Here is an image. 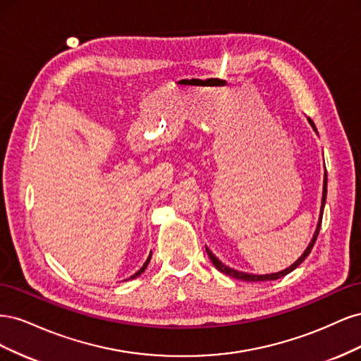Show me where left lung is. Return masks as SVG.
<instances>
[{"mask_svg":"<svg viewBox=\"0 0 361 361\" xmlns=\"http://www.w3.org/2000/svg\"><path fill=\"white\" fill-rule=\"evenodd\" d=\"M307 120H309V123H310V126L313 128L314 133L318 134V129H316V126H314V123H313V120H312L310 117H307ZM325 200H326V170H325V173H324V190H322V200H321V212H319L318 226H316V231H314V233H313L312 241L309 243L307 248L304 250V253H302L297 260H295L290 267H288L286 269L279 271V272H272V274H248V272L238 271V269H233V268H231V267L224 265L223 262H221L220 259H218V257H216V256L212 253V251H211L209 248H207V247H206V253H207V256H209V259L212 260L214 267H215L218 271H221V272H224V274L231 276V277H233V279L244 280V281H267V280H277V279H280V277H283V276L289 274V272H292L295 268H297L298 265H301V264H302V262L305 260V257H307V256L310 255V251H312V248H313V245H314V243H316V238H318V235H319V228H321V223H322V215H324Z\"/></svg>","mask_w":361,"mask_h":361,"instance_id":"obj_1","label":"left lung"}]
</instances>
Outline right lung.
Returning <instances> with one entry per match:
<instances>
[{
    "instance_id": "add662e5",
    "label": "right lung",
    "mask_w": 361,
    "mask_h": 361,
    "mask_svg": "<svg viewBox=\"0 0 361 361\" xmlns=\"http://www.w3.org/2000/svg\"><path fill=\"white\" fill-rule=\"evenodd\" d=\"M150 257H152V251H150V255H149V257H147V260L145 262V265L143 267H141L137 272H135V274L134 276H130V279H135V277H138L140 274H143V272H145V269L147 268V265H149V262H150Z\"/></svg>"
}]
</instances>
